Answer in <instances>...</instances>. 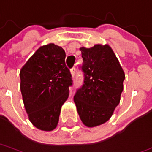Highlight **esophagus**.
Segmentation results:
<instances>
[{"mask_svg":"<svg viewBox=\"0 0 152 152\" xmlns=\"http://www.w3.org/2000/svg\"><path fill=\"white\" fill-rule=\"evenodd\" d=\"M76 70H75V68H73V69H71V74H72V76L74 77L75 76V74H76V72H75Z\"/></svg>","mask_w":152,"mask_h":152,"instance_id":"obj_1","label":"esophagus"}]
</instances>
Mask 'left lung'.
<instances>
[{
    "label": "left lung",
    "mask_w": 152,
    "mask_h": 152,
    "mask_svg": "<svg viewBox=\"0 0 152 152\" xmlns=\"http://www.w3.org/2000/svg\"><path fill=\"white\" fill-rule=\"evenodd\" d=\"M83 84L77 89L74 100L81 121L88 127L110 120L121 100L126 75L109 45L80 48Z\"/></svg>",
    "instance_id": "1"
}]
</instances>
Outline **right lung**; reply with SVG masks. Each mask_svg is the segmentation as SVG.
I'll return each mask as SVG.
<instances>
[{"instance_id": "add662e5", "label": "right lung", "mask_w": 152, "mask_h": 152, "mask_svg": "<svg viewBox=\"0 0 152 152\" xmlns=\"http://www.w3.org/2000/svg\"><path fill=\"white\" fill-rule=\"evenodd\" d=\"M61 47L49 43L37 50L20 71L21 95L29 121L42 131L57 127L61 107L69 98L73 80Z\"/></svg>"}]
</instances>
